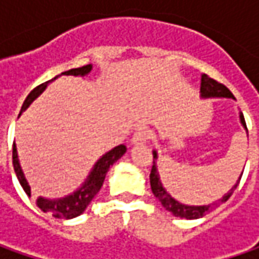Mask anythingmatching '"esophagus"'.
Instances as JSON below:
<instances>
[{"instance_id":"obj_1","label":"esophagus","mask_w":259,"mask_h":259,"mask_svg":"<svg viewBox=\"0 0 259 259\" xmlns=\"http://www.w3.org/2000/svg\"><path fill=\"white\" fill-rule=\"evenodd\" d=\"M150 138V130L145 128V126H141L137 130V133L133 137V144H137V143H145L147 140Z\"/></svg>"}]
</instances>
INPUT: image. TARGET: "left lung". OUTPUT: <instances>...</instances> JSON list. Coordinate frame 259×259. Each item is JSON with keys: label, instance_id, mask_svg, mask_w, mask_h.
I'll use <instances>...</instances> for the list:
<instances>
[{"label": "left lung", "instance_id": "left-lung-1", "mask_svg": "<svg viewBox=\"0 0 259 259\" xmlns=\"http://www.w3.org/2000/svg\"><path fill=\"white\" fill-rule=\"evenodd\" d=\"M200 96L203 99H209V98H229V99H235L232 92L222 83H218L216 80L210 79L207 75H202V80H200ZM239 121L241 125L244 126V130L248 133L246 130V124H245L244 114L239 112ZM153 155H154V160H153V168H151V173H150V184H151V190L154 196L161 202V204L165 207V210H168L170 213H173L177 218H186V219H199V218H203L204 214L210 213L212 210H214L218 206H221L225 203L232 193L234 190L238 187L239 180L242 177V174L239 176L238 182L232 186V189L225 194L222 199H219L218 202H212L209 204H202V206H193V204H184L180 203L179 200H176L174 197H171V194L167 193V190L164 189V186L160 180V174L157 170V158L158 154L157 151L153 150ZM244 173V171H242Z\"/></svg>", "mask_w": 259, "mask_h": 259}]
</instances>
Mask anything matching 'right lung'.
<instances>
[{"instance_id": "1", "label": "right lung", "mask_w": 259, "mask_h": 259, "mask_svg": "<svg viewBox=\"0 0 259 259\" xmlns=\"http://www.w3.org/2000/svg\"><path fill=\"white\" fill-rule=\"evenodd\" d=\"M92 70V65L82 66V67H76V69H70L67 72H63L62 75H73V76H86L91 73ZM60 76V75H59ZM59 76H56L55 79H57ZM55 79L45 82L41 85H38L34 88L28 96L25 98L24 104L21 106V112L20 115L24 112L25 109L28 108V105L34 101L37 96L45 92V89L50 82H53ZM126 151V147L124 144L114 147L112 150H109L108 153H105L92 167L91 173L88 174L86 180L82 183V186L79 189H76L73 193L67 194L65 197H59V199H47V197H37L35 204L38 206V209H41L45 213L53 214L57 219H73L76 216L82 214L86 210V207L89 206V203L92 202L95 196L98 194V192L101 190L102 184H104L105 177L106 173L109 171V167L114 164L115 161H118ZM13 164H14L15 174H17V179L21 184V187L24 189V192L28 196H31V189H30V184L25 179L24 171L21 168L20 164V160H18V153H17V147H13Z\"/></svg>"}]
</instances>
